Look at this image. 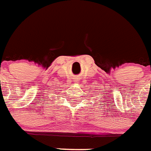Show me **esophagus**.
<instances>
[{
	"mask_svg": "<svg viewBox=\"0 0 151 151\" xmlns=\"http://www.w3.org/2000/svg\"><path fill=\"white\" fill-rule=\"evenodd\" d=\"M75 81H78V79H77V80H75Z\"/></svg>",
	"mask_w": 151,
	"mask_h": 151,
	"instance_id": "obj_1",
	"label": "esophagus"
}]
</instances>
